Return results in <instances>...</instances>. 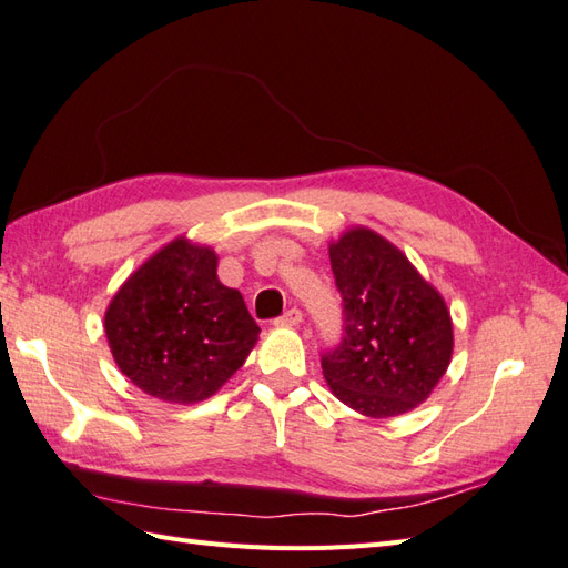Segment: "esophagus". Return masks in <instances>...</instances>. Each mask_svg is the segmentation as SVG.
<instances>
[{
  "instance_id": "esophagus-1",
  "label": "esophagus",
  "mask_w": 568,
  "mask_h": 568,
  "mask_svg": "<svg viewBox=\"0 0 568 568\" xmlns=\"http://www.w3.org/2000/svg\"><path fill=\"white\" fill-rule=\"evenodd\" d=\"M273 324H275V326H300V324H302V312H300L297 307L287 310L283 316L275 318Z\"/></svg>"
}]
</instances>
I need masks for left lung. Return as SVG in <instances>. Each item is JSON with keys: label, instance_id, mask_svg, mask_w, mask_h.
I'll use <instances>...</instances> for the list:
<instances>
[{"label": "left lung", "instance_id": "8db88e82", "mask_svg": "<svg viewBox=\"0 0 568 568\" xmlns=\"http://www.w3.org/2000/svg\"><path fill=\"white\" fill-rule=\"evenodd\" d=\"M328 256L343 300V338L322 355L333 396L369 417L417 408L454 353L446 302L367 227L345 232Z\"/></svg>", "mask_w": 568, "mask_h": 568}]
</instances>
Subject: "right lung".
<instances>
[{"instance_id":"add662e5","label":"right lung","mask_w":568,"mask_h":568,"mask_svg":"<svg viewBox=\"0 0 568 568\" xmlns=\"http://www.w3.org/2000/svg\"><path fill=\"white\" fill-rule=\"evenodd\" d=\"M217 256L184 237L170 242L112 297L105 336L122 374L168 403L211 398L258 338L237 290L215 275Z\"/></svg>"}]
</instances>
